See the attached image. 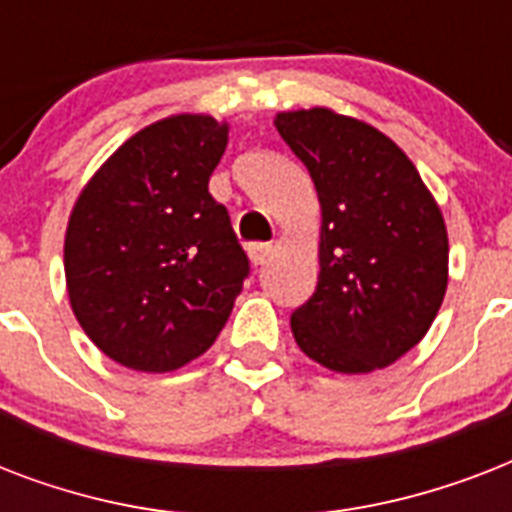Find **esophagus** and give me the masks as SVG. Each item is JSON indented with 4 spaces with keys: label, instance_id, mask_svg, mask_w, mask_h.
I'll return each instance as SVG.
<instances>
[{
    "label": "esophagus",
    "instance_id": "obj_1",
    "mask_svg": "<svg viewBox=\"0 0 512 512\" xmlns=\"http://www.w3.org/2000/svg\"><path fill=\"white\" fill-rule=\"evenodd\" d=\"M247 252H249V260H252V263L265 265L268 260H271L273 247H271V244H260V241H257V244H249Z\"/></svg>",
    "mask_w": 512,
    "mask_h": 512
}]
</instances>
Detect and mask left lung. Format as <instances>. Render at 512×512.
I'll return each instance as SVG.
<instances>
[{
  "label": "left lung",
  "mask_w": 512,
  "mask_h": 512,
  "mask_svg": "<svg viewBox=\"0 0 512 512\" xmlns=\"http://www.w3.org/2000/svg\"><path fill=\"white\" fill-rule=\"evenodd\" d=\"M276 130L321 204L319 284L292 311L305 356L342 374L382 369L425 337L444 303L449 239L406 154L329 108L287 111Z\"/></svg>",
  "instance_id": "8db88e82"
}]
</instances>
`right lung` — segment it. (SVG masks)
Masks as SVG:
<instances>
[{
    "label": "right lung",
    "instance_id": "1",
    "mask_svg": "<svg viewBox=\"0 0 512 512\" xmlns=\"http://www.w3.org/2000/svg\"><path fill=\"white\" fill-rule=\"evenodd\" d=\"M228 124L180 114L132 135L76 199L66 284L108 358L172 372L217 340L249 276L231 217L209 193Z\"/></svg>",
    "mask_w": 512,
    "mask_h": 512
}]
</instances>
